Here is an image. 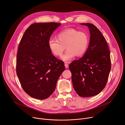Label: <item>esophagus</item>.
<instances>
[{
  "label": "esophagus",
  "mask_w": 125,
  "mask_h": 125,
  "mask_svg": "<svg viewBox=\"0 0 125 125\" xmlns=\"http://www.w3.org/2000/svg\"><path fill=\"white\" fill-rule=\"evenodd\" d=\"M65 68H68L69 65H68V64H67V62H65Z\"/></svg>",
  "instance_id": "obj_1"
}]
</instances>
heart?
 I'll return each mask as SVG.
<instances>
[{"label": "heart", "mask_w": 125, "mask_h": 125, "mask_svg": "<svg viewBox=\"0 0 125 125\" xmlns=\"http://www.w3.org/2000/svg\"><path fill=\"white\" fill-rule=\"evenodd\" d=\"M57 39H50L48 44L52 54L56 56H61L63 52L67 51L62 56L63 61H68L75 57H81L86 52L90 43L88 34L83 31L70 28L59 32Z\"/></svg>", "instance_id": "obj_1"}]
</instances>
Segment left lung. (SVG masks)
<instances>
[{
	"label": "left lung",
	"instance_id": "1",
	"mask_svg": "<svg viewBox=\"0 0 125 125\" xmlns=\"http://www.w3.org/2000/svg\"><path fill=\"white\" fill-rule=\"evenodd\" d=\"M90 30L91 37L84 56L69 66L73 87L83 97L95 96L105 87L111 70L110 50L105 38L93 24L82 23Z\"/></svg>",
	"mask_w": 125,
	"mask_h": 125
}]
</instances>
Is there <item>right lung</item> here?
<instances>
[{"instance_id": "right-lung-1", "label": "right lung", "mask_w": 125, "mask_h": 125, "mask_svg": "<svg viewBox=\"0 0 125 125\" xmlns=\"http://www.w3.org/2000/svg\"><path fill=\"white\" fill-rule=\"evenodd\" d=\"M60 23H34L26 30L19 43L16 73L23 90L30 96L45 99L54 92L65 69L63 61L51 52L48 42Z\"/></svg>"}]
</instances>
